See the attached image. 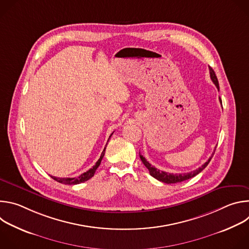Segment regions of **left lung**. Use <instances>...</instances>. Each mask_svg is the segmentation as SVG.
Instances as JSON below:
<instances>
[{
	"label": "left lung",
	"instance_id": "1",
	"mask_svg": "<svg viewBox=\"0 0 249 249\" xmlns=\"http://www.w3.org/2000/svg\"><path fill=\"white\" fill-rule=\"evenodd\" d=\"M209 70H210V77H211V80L213 81V83H214V84L216 85V87H217V89H218V90H219V89H220L219 82H218V79H217V76H216V74H215V72H214V70H213L211 67H209ZM220 101L222 102L221 98H220ZM139 154H140V153H139ZM214 154H215V151H214V153H213L212 157H211L201 167H199V168H197V169H195V170H193V171H190V172H186V173H175V174H173V173H168V172H165V171H161V170L156 168V167L153 166L151 163H149V161H147V160H146L143 156H142L141 154H140V159H141L142 161H143V163L145 164V166L149 169L150 174H151L153 177H155L156 179H158V180H160V181H161V182H163V183L170 184V183H178V182H181V181L190 179V178H192V177H194L195 175H197L198 173H200V172L209 164V162H210V160H212L213 156H214Z\"/></svg>",
	"mask_w": 249,
	"mask_h": 249
}]
</instances>
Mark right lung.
Instances as JSON below:
<instances>
[{
    "mask_svg": "<svg viewBox=\"0 0 249 249\" xmlns=\"http://www.w3.org/2000/svg\"><path fill=\"white\" fill-rule=\"evenodd\" d=\"M112 134H113V133H112ZM112 134L109 136V138L112 136ZM107 142H108V141H107ZM104 152H105V148H104L103 152L101 153V156H100V158L98 159V160L96 161V163H95L90 169H89L88 171L84 172L83 174H81V175H79V176H77V177H72V178H70V177H63V178H60V177H55V176H51V177H52V178H53L54 180H56L57 182H60V183H62V184H68V185L80 184V183H82V182H85V181L90 179L91 177L94 175L95 170H96L97 167L99 166V164H100V162H101V160H102V158H103V156H104Z\"/></svg>",
    "mask_w": 249,
    "mask_h": 249,
    "instance_id": "right-lung-1",
    "label": "right lung"
}]
</instances>
